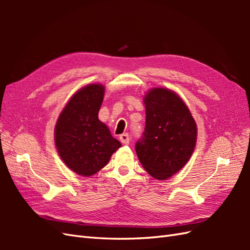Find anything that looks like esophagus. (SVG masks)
I'll list each match as a JSON object with an SVG mask.
<instances>
[{"instance_id": "esophagus-1", "label": "esophagus", "mask_w": 250, "mask_h": 250, "mask_svg": "<svg viewBox=\"0 0 250 250\" xmlns=\"http://www.w3.org/2000/svg\"><path fill=\"white\" fill-rule=\"evenodd\" d=\"M120 141L122 142L125 145H128L129 144V134L128 133H123L120 135Z\"/></svg>"}]
</instances>
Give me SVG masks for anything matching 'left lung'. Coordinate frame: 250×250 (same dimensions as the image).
<instances>
[{
  "label": "left lung",
  "mask_w": 250,
  "mask_h": 250,
  "mask_svg": "<svg viewBox=\"0 0 250 250\" xmlns=\"http://www.w3.org/2000/svg\"><path fill=\"white\" fill-rule=\"evenodd\" d=\"M144 103L146 125L143 137L135 144V151L150 175L165 180L190 160L197 126L185 102L170 89H151L144 97Z\"/></svg>",
  "instance_id": "8db88e82"
}]
</instances>
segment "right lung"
<instances>
[{
  "label": "right lung",
  "instance_id": "obj_1",
  "mask_svg": "<svg viewBox=\"0 0 250 250\" xmlns=\"http://www.w3.org/2000/svg\"><path fill=\"white\" fill-rule=\"evenodd\" d=\"M104 86L89 84L79 89L59 115L55 144L59 156L75 173L92 176L107 165L121 143L98 119Z\"/></svg>",
  "mask_w": 250,
  "mask_h": 250
}]
</instances>
